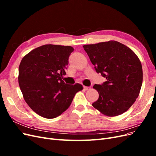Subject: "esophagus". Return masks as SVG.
Returning a JSON list of instances; mask_svg holds the SVG:
<instances>
[{
    "label": "esophagus",
    "instance_id": "obj_1",
    "mask_svg": "<svg viewBox=\"0 0 156 156\" xmlns=\"http://www.w3.org/2000/svg\"><path fill=\"white\" fill-rule=\"evenodd\" d=\"M84 89L85 90H89L90 89V88L88 87H86V86H84Z\"/></svg>",
    "mask_w": 156,
    "mask_h": 156
}]
</instances>
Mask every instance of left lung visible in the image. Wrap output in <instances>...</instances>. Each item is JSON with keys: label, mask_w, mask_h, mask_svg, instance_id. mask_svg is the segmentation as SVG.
<instances>
[{"label": "left lung", "mask_w": 156, "mask_h": 156, "mask_svg": "<svg viewBox=\"0 0 156 156\" xmlns=\"http://www.w3.org/2000/svg\"><path fill=\"white\" fill-rule=\"evenodd\" d=\"M83 47L96 72L107 79L101 85H94L99 98L92 106L107 116L122 115L135 103L142 86L139 57L128 47L114 40Z\"/></svg>", "instance_id": "left-lung-1"}]
</instances>
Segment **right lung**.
I'll return each mask as SVG.
<instances>
[{"instance_id": "right-lung-1", "label": "right lung", "mask_w": 156, "mask_h": 156, "mask_svg": "<svg viewBox=\"0 0 156 156\" xmlns=\"http://www.w3.org/2000/svg\"><path fill=\"white\" fill-rule=\"evenodd\" d=\"M73 50L71 46L41 45L27 54L19 66L23 98L33 111L45 119L62 114L75 94L83 89L81 84H67L62 79Z\"/></svg>"}]
</instances>
